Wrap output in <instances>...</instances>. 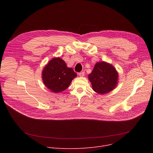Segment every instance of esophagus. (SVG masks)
<instances>
[{
	"label": "esophagus",
	"instance_id": "obj_1",
	"mask_svg": "<svg viewBox=\"0 0 153 153\" xmlns=\"http://www.w3.org/2000/svg\"><path fill=\"white\" fill-rule=\"evenodd\" d=\"M84 72H80V73L79 74V76H80V77H84Z\"/></svg>",
	"mask_w": 153,
	"mask_h": 153
}]
</instances>
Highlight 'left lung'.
<instances>
[{"label": "left lung", "instance_id": "obj_1", "mask_svg": "<svg viewBox=\"0 0 153 153\" xmlns=\"http://www.w3.org/2000/svg\"><path fill=\"white\" fill-rule=\"evenodd\" d=\"M88 76L92 89L101 95L113 91L118 82V72L113 65L105 61L96 63Z\"/></svg>", "mask_w": 153, "mask_h": 153}]
</instances>
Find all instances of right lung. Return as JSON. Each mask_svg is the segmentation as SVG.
Listing matches in <instances>:
<instances>
[{"instance_id": "obj_1", "label": "right lung", "mask_w": 153, "mask_h": 153, "mask_svg": "<svg viewBox=\"0 0 153 153\" xmlns=\"http://www.w3.org/2000/svg\"><path fill=\"white\" fill-rule=\"evenodd\" d=\"M77 74L68 68L64 60L59 57L49 61L42 71V80L46 87L54 93L66 90Z\"/></svg>"}]
</instances>
